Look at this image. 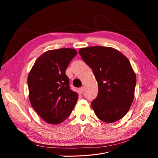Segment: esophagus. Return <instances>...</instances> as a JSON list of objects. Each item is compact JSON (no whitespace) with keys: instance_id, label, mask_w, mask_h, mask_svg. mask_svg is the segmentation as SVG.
Listing matches in <instances>:
<instances>
[{"instance_id":"34e87169","label":"esophagus","mask_w":158,"mask_h":158,"mask_svg":"<svg viewBox=\"0 0 158 158\" xmlns=\"http://www.w3.org/2000/svg\"><path fill=\"white\" fill-rule=\"evenodd\" d=\"M83 91H84V88H80L79 89V93L80 94H82L83 93Z\"/></svg>"}]
</instances>
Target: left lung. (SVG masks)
I'll list each match as a JSON object with an SVG mask.
<instances>
[{
	"label": "left lung",
	"instance_id": "left-lung-1",
	"mask_svg": "<svg viewBox=\"0 0 158 158\" xmlns=\"http://www.w3.org/2000/svg\"><path fill=\"white\" fill-rule=\"evenodd\" d=\"M78 52L98 82V96L92 102L96 116L107 123L120 120L135 98L136 77L130 61L112 47H89Z\"/></svg>",
	"mask_w": 158,
	"mask_h": 158
}]
</instances>
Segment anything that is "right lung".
Here are the masks:
<instances>
[{
  "instance_id": "1",
  "label": "right lung",
  "mask_w": 158,
  "mask_h": 158,
  "mask_svg": "<svg viewBox=\"0 0 158 158\" xmlns=\"http://www.w3.org/2000/svg\"><path fill=\"white\" fill-rule=\"evenodd\" d=\"M76 54L70 48L47 51L38 57L28 75L31 105L47 123L63 122L76 106L78 94L70 89L65 70Z\"/></svg>"
}]
</instances>
